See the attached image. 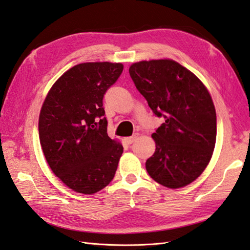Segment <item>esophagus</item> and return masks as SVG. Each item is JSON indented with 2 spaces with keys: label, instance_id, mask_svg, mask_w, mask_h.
Listing matches in <instances>:
<instances>
[{
  "label": "esophagus",
  "instance_id": "obj_1",
  "mask_svg": "<svg viewBox=\"0 0 250 250\" xmlns=\"http://www.w3.org/2000/svg\"><path fill=\"white\" fill-rule=\"evenodd\" d=\"M136 137H137V134H134V135H132V136L125 137V139L124 141H125V143L126 145H131L132 143H133V142L136 140Z\"/></svg>",
  "mask_w": 250,
  "mask_h": 250
}]
</instances>
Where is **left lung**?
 Returning a JSON list of instances; mask_svg holds the SVG:
<instances>
[{"instance_id": "left-lung-1", "label": "left lung", "mask_w": 250, "mask_h": 250, "mask_svg": "<svg viewBox=\"0 0 250 250\" xmlns=\"http://www.w3.org/2000/svg\"><path fill=\"white\" fill-rule=\"evenodd\" d=\"M129 73L152 113L164 118L151 135L156 151L146 161L147 172L167 188L185 187L204 171L215 148L210 94L193 73L173 60L137 62Z\"/></svg>"}]
</instances>
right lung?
<instances>
[{
  "instance_id": "right-lung-1",
  "label": "right lung",
  "mask_w": 250,
  "mask_h": 250,
  "mask_svg": "<svg viewBox=\"0 0 250 250\" xmlns=\"http://www.w3.org/2000/svg\"><path fill=\"white\" fill-rule=\"evenodd\" d=\"M122 70L121 63L109 62L73 66L42 106V149L56 176L76 192H98L115 176L124 147L107 135L103 98Z\"/></svg>"
}]
</instances>
